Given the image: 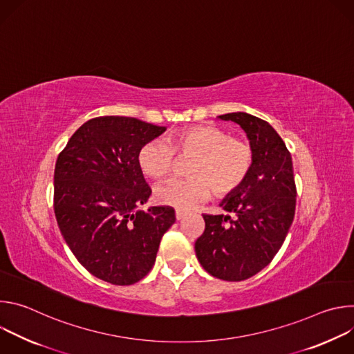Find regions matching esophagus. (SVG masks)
Masks as SVG:
<instances>
[{
	"label": "esophagus",
	"instance_id": "esophagus-1",
	"mask_svg": "<svg viewBox=\"0 0 354 354\" xmlns=\"http://www.w3.org/2000/svg\"><path fill=\"white\" fill-rule=\"evenodd\" d=\"M175 217H176V220H178V221H180V220L185 217V213H182V212L176 210V213H175Z\"/></svg>",
	"mask_w": 354,
	"mask_h": 354
}]
</instances>
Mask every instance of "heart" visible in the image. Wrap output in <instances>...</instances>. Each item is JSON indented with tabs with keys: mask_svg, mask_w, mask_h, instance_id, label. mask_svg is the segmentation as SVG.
Wrapping results in <instances>:
<instances>
[{
	"mask_svg": "<svg viewBox=\"0 0 354 354\" xmlns=\"http://www.w3.org/2000/svg\"><path fill=\"white\" fill-rule=\"evenodd\" d=\"M179 157H193L189 179H174L156 187L154 196L160 205L179 212H189L210 196H225L238 189L246 179L252 164V147L217 126L198 124L182 129L167 141L151 140L138 151L141 172L154 180L167 178Z\"/></svg>",
	"mask_w": 354,
	"mask_h": 354,
	"instance_id": "obj_1",
	"label": "heart"
}]
</instances>
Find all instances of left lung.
I'll return each instance as SVG.
<instances>
[{"instance_id": "8db88e82", "label": "left lung", "mask_w": 354, "mask_h": 354, "mask_svg": "<svg viewBox=\"0 0 354 354\" xmlns=\"http://www.w3.org/2000/svg\"><path fill=\"white\" fill-rule=\"evenodd\" d=\"M218 119L234 122L246 133L254 164L242 185L220 203L228 214H203L206 228L194 250L207 273L241 281L266 268L281 248L294 220L297 190L291 154L268 122L245 112Z\"/></svg>"}]
</instances>
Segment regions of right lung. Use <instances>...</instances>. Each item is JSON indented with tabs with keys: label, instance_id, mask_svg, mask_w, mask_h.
I'll return each instance as SVG.
<instances>
[{
	"label": "right lung",
	"instance_id": "add662e5",
	"mask_svg": "<svg viewBox=\"0 0 354 354\" xmlns=\"http://www.w3.org/2000/svg\"><path fill=\"white\" fill-rule=\"evenodd\" d=\"M167 127L136 118L100 116L68 140L55 168V214L77 261L95 277L129 286L153 269L175 210L147 203L151 189L140 148Z\"/></svg>",
	"mask_w": 354,
	"mask_h": 354
}]
</instances>
